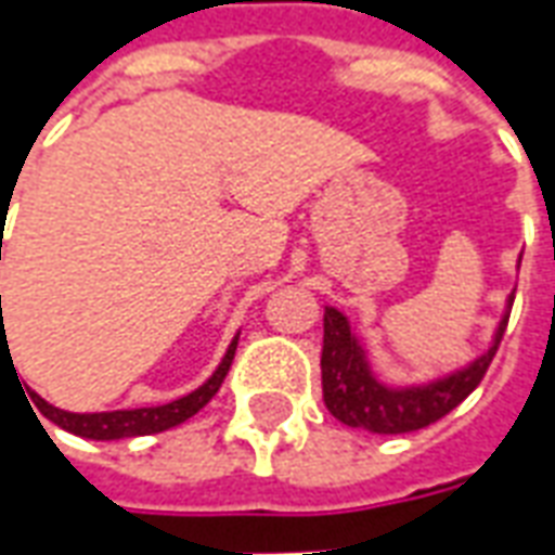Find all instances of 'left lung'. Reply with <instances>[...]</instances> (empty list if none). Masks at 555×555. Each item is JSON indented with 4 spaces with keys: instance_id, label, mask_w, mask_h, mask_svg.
<instances>
[{
    "instance_id": "1",
    "label": "left lung",
    "mask_w": 555,
    "mask_h": 555,
    "mask_svg": "<svg viewBox=\"0 0 555 555\" xmlns=\"http://www.w3.org/2000/svg\"><path fill=\"white\" fill-rule=\"evenodd\" d=\"M514 300V297H512ZM508 326V314L502 318L493 348L478 357L464 372L446 380L413 389H392L374 380L362 348L350 333V324L338 309L326 306L324 312V353H321V380H324V401L330 413L350 428H365L372 434H408L434 425L437 418L452 413L488 374L496 357L502 336Z\"/></svg>"
}]
</instances>
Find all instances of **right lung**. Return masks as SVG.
I'll list each match as a JSON object with an SVG mask.
<instances>
[{
  "mask_svg": "<svg viewBox=\"0 0 555 555\" xmlns=\"http://www.w3.org/2000/svg\"><path fill=\"white\" fill-rule=\"evenodd\" d=\"M234 350H237V338L231 341L225 360L219 362V369L205 386H198L195 392L178 398V401H171V404H159V408L113 410V413H67V410H59L53 408V404H47L38 392H29V401L41 410L43 416L50 418L53 425L70 430V434H77V437H89V440H125V437L159 434V430H169L175 428V425L186 422L190 416H195L210 398L217 396L219 386H222V380H225V374H229L231 369Z\"/></svg>",
  "mask_w": 555,
  "mask_h": 555,
  "instance_id": "add662e5",
  "label": "right lung"
}]
</instances>
